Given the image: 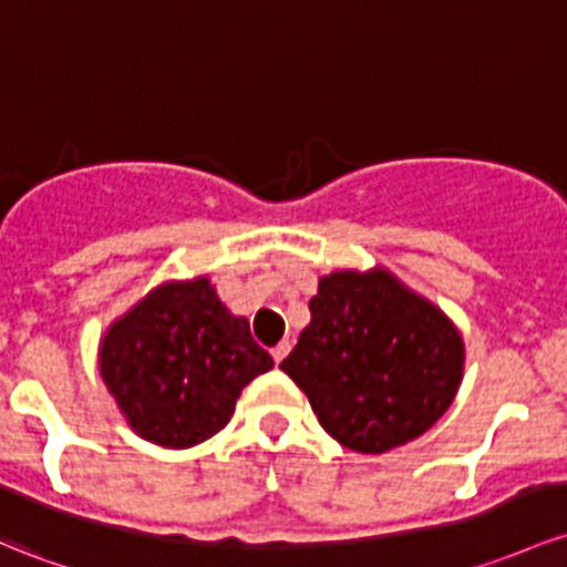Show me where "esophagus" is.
I'll use <instances>...</instances> for the list:
<instances>
[{"label":"esophagus","instance_id":"1","mask_svg":"<svg viewBox=\"0 0 567 567\" xmlns=\"http://www.w3.org/2000/svg\"><path fill=\"white\" fill-rule=\"evenodd\" d=\"M288 353H290V344H288V342H279V344H277V348H274V350H271L274 361H277V363H282L285 359H288Z\"/></svg>","mask_w":567,"mask_h":567}]
</instances>
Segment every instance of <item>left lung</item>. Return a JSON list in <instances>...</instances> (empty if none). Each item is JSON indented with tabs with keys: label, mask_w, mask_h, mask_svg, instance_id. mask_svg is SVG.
Listing matches in <instances>:
<instances>
[{
	"label": "left lung",
	"mask_w": 567,
	"mask_h": 567,
	"mask_svg": "<svg viewBox=\"0 0 567 567\" xmlns=\"http://www.w3.org/2000/svg\"><path fill=\"white\" fill-rule=\"evenodd\" d=\"M309 312L279 369L344 449L385 454L451 408L464 369L462 333L391 271H333L320 279Z\"/></svg>",
	"instance_id": "obj_1"
}]
</instances>
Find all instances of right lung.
I'll return each instance as SVG.
<instances>
[{
    "label": "right lung",
    "instance_id": "obj_1",
    "mask_svg": "<svg viewBox=\"0 0 567 567\" xmlns=\"http://www.w3.org/2000/svg\"><path fill=\"white\" fill-rule=\"evenodd\" d=\"M274 359L206 277L165 282L105 331L100 374L135 434L189 449L230 421L249 380Z\"/></svg>",
    "mask_w": 567,
    "mask_h": 567
}]
</instances>
